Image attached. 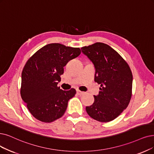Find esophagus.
Instances as JSON below:
<instances>
[{"instance_id": "1", "label": "esophagus", "mask_w": 154, "mask_h": 154, "mask_svg": "<svg viewBox=\"0 0 154 154\" xmlns=\"http://www.w3.org/2000/svg\"><path fill=\"white\" fill-rule=\"evenodd\" d=\"M76 92H77V94L79 95H83L85 94L84 91H82L79 90H77Z\"/></svg>"}]
</instances>
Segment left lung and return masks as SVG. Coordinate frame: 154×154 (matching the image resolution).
I'll return each mask as SVG.
<instances>
[{
	"instance_id": "1",
	"label": "left lung",
	"mask_w": 154,
	"mask_h": 154,
	"mask_svg": "<svg viewBox=\"0 0 154 154\" xmlns=\"http://www.w3.org/2000/svg\"><path fill=\"white\" fill-rule=\"evenodd\" d=\"M95 67V82L100 85L91 106L86 107L94 119L107 122L128 106L132 95L133 75L126 61L109 45L101 42L82 47Z\"/></svg>"
}]
</instances>
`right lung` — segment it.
<instances>
[{"mask_svg": "<svg viewBox=\"0 0 154 154\" xmlns=\"http://www.w3.org/2000/svg\"><path fill=\"white\" fill-rule=\"evenodd\" d=\"M80 54L79 48L54 43L42 47L27 60L21 74L20 94L36 119L52 122L64 115L76 91L61 90L58 82L64 66Z\"/></svg>", "mask_w": 154, "mask_h": 154, "instance_id": "obj_1", "label": "right lung"}]
</instances>
